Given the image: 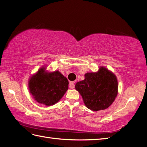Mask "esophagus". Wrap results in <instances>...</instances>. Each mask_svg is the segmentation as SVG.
Here are the masks:
<instances>
[{
	"label": "esophagus",
	"mask_w": 147,
	"mask_h": 147,
	"mask_svg": "<svg viewBox=\"0 0 147 147\" xmlns=\"http://www.w3.org/2000/svg\"><path fill=\"white\" fill-rule=\"evenodd\" d=\"M69 86L71 89H73L74 88V81H70L69 84Z\"/></svg>",
	"instance_id": "34e87169"
}]
</instances>
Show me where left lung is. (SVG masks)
Returning a JSON list of instances; mask_svg holds the SVG:
<instances>
[{
	"label": "left lung",
	"mask_w": 147,
	"mask_h": 147,
	"mask_svg": "<svg viewBox=\"0 0 147 147\" xmlns=\"http://www.w3.org/2000/svg\"><path fill=\"white\" fill-rule=\"evenodd\" d=\"M118 88L115 75L103 67L97 73L85 74L84 80L75 85L86 107L94 111L110 107L117 96Z\"/></svg>",
	"instance_id": "1"
}]
</instances>
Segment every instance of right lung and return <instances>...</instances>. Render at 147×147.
I'll list each match as a JSON object with an SVG mask.
<instances>
[{
    "instance_id": "1",
    "label": "right lung",
    "mask_w": 147,
    "mask_h": 147,
    "mask_svg": "<svg viewBox=\"0 0 147 147\" xmlns=\"http://www.w3.org/2000/svg\"><path fill=\"white\" fill-rule=\"evenodd\" d=\"M69 82L59 71L48 73L41 67L29 81L30 93L40 104L51 106L59 101L68 89Z\"/></svg>"
}]
</instances>
